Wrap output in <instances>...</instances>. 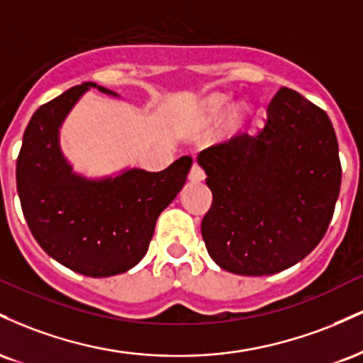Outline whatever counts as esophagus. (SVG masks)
I'll return each mask as SVG.
<instances>
[{"instance_id":"obj_1","label":"esophagus","mask_w":363,"mask_h":363,"mask_svg":"<svg viewBox=\"0 0 363 363\" xmlns=\"http://www.w3.org/2000/svg\"><path fill=\"white\" fill-rule=\"evenodd\" d=\"M205 179V170L199 167L198 164H193V167H191V172H189V181L193 182H199Z\"/></svg>"}]
</instances>
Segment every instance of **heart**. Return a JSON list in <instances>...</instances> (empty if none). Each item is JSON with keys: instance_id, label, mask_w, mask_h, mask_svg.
<instances>
[{"instance_id": "obj_1", "label": "heart", "mask_w": 363, "mask_h": 363, "mask_svg": "<svg viewBox=\"0 0 363 363\" xmlns=\"http://www.w3.org/2000/svg\"><path fill=\"white\" fill-rule=\"evenodd\" d=\"M225 97H216V99H213V101H211V109L213 111H220L222 109V107L225 106Z\"/></svg>"}]
</instances>
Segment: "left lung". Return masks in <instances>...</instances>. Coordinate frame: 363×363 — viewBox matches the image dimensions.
Wrapping results in <instances>:
<instances>
[{
	"label": "left lung",
	"instance_id": "obj_1",
	"mask_svg": "<svg viewBox=\"0 0 363 363\" xmlns=\"http://www.w3.org/2000/svg\"><path fill=\"white\" fill-rule=\"evenodd\" d=\"M213 203L201 222L220 268L262 277L290 268L320 242L341 186L338 140L328 114L281 86L256 135L203 150Z\"/></svg>",
	"mask_w": 363,
	"mask_h": 363
}]
</instances>
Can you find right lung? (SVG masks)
<instances>
[{
  "mask_svg": "<svg viewBox=\"0 0 363 363\" xmlns=\"http://www.w3.org/2000/svg\"><path fill=\"white\" fill-rule=\"evenodd\" d=\"M95 86H73L34 112L16 158V191L40 247L73 272L104 278L143 259L158 215L182 189L193 158H177L160 172L129 169L101 181L74 174L61 153L60 126L83 91Z\"/></svg>",
  "mask_w": 363,
  "mask_h": 363,
  "instance_id": "obj_1",
  "label": "right lung"
}]
</instances>
